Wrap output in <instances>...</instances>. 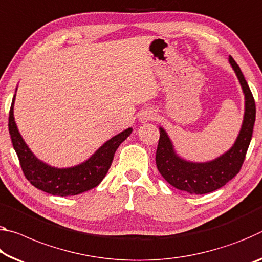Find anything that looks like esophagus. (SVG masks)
<instances>
[{"label":"esophagus","instance_id":"34e87169","mask_svg":"<svg viewBox=\"0 0 262 262\" xmlns=\"http://www.w3.org/2000/svg\"><path fill=\"white\" fill-rule=\"evenodd\" d=\"M154 119H155V114H154L152 112L144 111L140 114L141 122H147V121H150V120H154Z\"/></svg>","mask_w":262,"mask_h":262}]
</instances>
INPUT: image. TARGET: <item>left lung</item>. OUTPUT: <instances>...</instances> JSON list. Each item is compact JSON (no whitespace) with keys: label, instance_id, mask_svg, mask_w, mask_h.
I'll return each instance as SVG.
<instances>
[{"label":"left lung","instance_id":"8db88e82","mask_svg":"<svg viewBox=\"0 0 262 262\" xmlns=\"http://www.w3.org/2000/svg\"><path fill=\"white\" fill-rule=\"evenodd\" d=\"M245 94V115L242 129L230 150L213 161L193 163L177 156L172 143L163 128H160V140L156 150V165L164 180L176 189L193 194L212 192L230 182L240 171L250 146L255 122V101L242 70L230 56Z\"/></svg>","mask_w":262,"mask_h":262}]
</instances>
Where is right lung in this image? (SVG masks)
<instances>
[{
  "mask_svg": "<svg viewBox=\"0 0 262 262\" xmlns=\"http://www.w3.org/2000/svg\"><path fill=\"white\" fill-rule=\"evenodd\" d=\"M15 95L11 102L8 126L12 146L17 154L20 168L27 180L35 188L60 197L74 196L100 184L108 172L116 149L130 135L132 128L107 141L84 163L72 168H53L37 159L20 136L14 118Z\"/></svg>",
  "mask_w": 262,
  "mask_h": 262,
  "instance_id": "add662e5",
  "label": "right lung"
}]
</instances>
